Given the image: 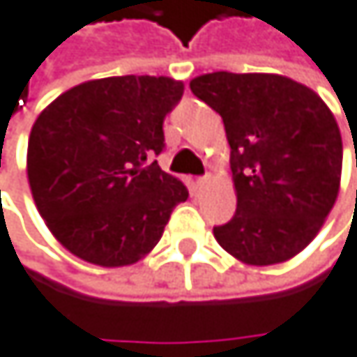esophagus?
<instances>
[{
	"mask_svg": "<svg viewBox=\"0 0 357 357\" xmlns=\"http://www.w3.org/2000/svg\"><path fill=\"white\" fill-rule=\"evenodd\" d=\"M207 182H209V175H203V177H197V182H195V186L201 190V188H205L207 186Z\"/></svg>",
	"mask_w": 357,
	"mask_h": 357,
	"instance_id": "1",
	"label": "esophagus"
}]
</instances>
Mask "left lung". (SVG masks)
Returning a JSON list of instances; mask_svg holds the SVG:
<instances>
[{
	"mask_svg": "<svg viewBox=\"0 0 357 357\" xmlns=\"http://www.w3.org/2000/svg\"><path fill=\"white\" fill-rule=\"evenodd\" d=\"M190 91L222 116L231 144L237 211L213 226L218 243L256 266L296 256L339 195L335 116L311 89L275 73H205Z\"/></svg>",
	"mask_w": 357,
	"mask_h": 357,
	"instance_id": "obj_1",
	"label": "left lung"
}]
</instances>
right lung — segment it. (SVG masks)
Masks as SVG:
<instances>
[{"mask_svg": "<svg viewBox=\"0 0 357 357\" xmlns=\"http://www.w3.org/2000/svg\"><path fill=\"white\" fill-rule=\"evenodd\" d=\"M184 84L154 75L91 80L56 97L36 120L27 175L38 211L78 258L126 266L162 237L188 188L165 173L162 122Z\"/></svg>", "mask_w": 357, "mask_h": 357, "instance_id": "1", "label": "right lung"}]
</instances>
